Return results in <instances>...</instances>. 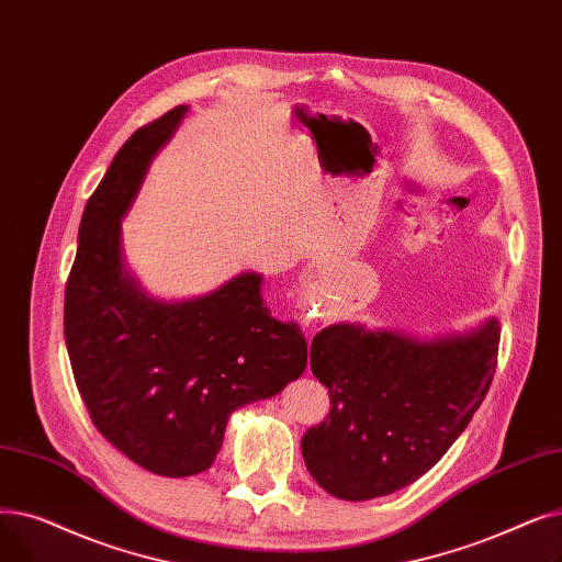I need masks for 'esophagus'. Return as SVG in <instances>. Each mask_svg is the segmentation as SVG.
<instances>
[{
  "mask_svg": "<svg viewBox=\"0 0 562 562\" xmlns=\"http://www.w3.org/2000/svg\"><path fill=\"white\" fill-rule=\"evenodd\" d=\"M304 325H306V327L311 325V317H308V315H304Z\"/></svg>",
  "mask_w": 562,
  "mask_h": 562,
  "instance_id": "1",
  "label": "esophagus"
}]
</instances>
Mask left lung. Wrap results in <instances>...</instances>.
<instances>
[{
    "label": "left lung",
    "instance_id": "left-lung-1",
    "mask_svg": "<svg viewBox=\"0 0 562 562\" xmlns=\"http://www.w3.org/2000/svg\"><path fill=\"white\" fill-rule=\"evenodd\" d=\"M496 357V319L430 342L361 325L323 329L311 345V368L329 389L331 409L302 439L308 473L342 501L412 485L483 405Z\"/></svg>",
    "mask_w": 562,
    "mask_h": 562
}]
</instances>
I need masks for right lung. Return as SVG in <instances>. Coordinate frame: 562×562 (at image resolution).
<instances>
[{
  "label": "right lung",
  "instance_id": "obj_1",
  "mask_svg": "<svg viewBox=\"0 0 562 562\" xmlns=\"http://www.w3.org/2000/svg\"><path fill=\"white\" fill-rule=\"evenodd\" d=\"M184 112L139 127L112 159L85 207L64 300L70 368L98 432L167 477L210 469L228 416L297 380L308 359L297 325L262 306L254 272L180 304L125 277L121 217Z\"/></svg>",
  "mask_w": 562,
  "mask_h": 562
}]
</instances>
